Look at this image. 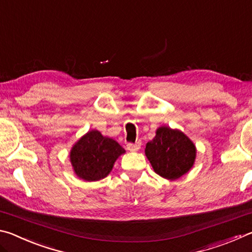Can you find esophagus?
Masks as SVG:
<instances>
[{"label":"esophagus","instance_id":"34e87169","mask_svg":"<svg viewBox=\"0 0 252 252\" xmlns=\"http://www.w3.org/2000/svg\"><path fill=\"white\" fill-rule=\"evenodd\" d=\"M126 148H127V150H130V151H138V150H140V148H141V142L138 141L135 143H127Z\"/></svg>","mask_w":252,"mask_h":252}]
</instances>
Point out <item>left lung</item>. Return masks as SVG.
<instances>
[{
  "instance_id": "8db88e82",
  "label": "left lung",
  "mask_w": 252,
  "mask_h": 252,
  "mask_svg": "<svg viewBox=\"0 0 252 252\" xmlns=\"http://www.w3.org/2000/svg\"><path fill=\"white\" fill-rule=\"evenodd\" d=\"M144 153L153 170L168 180H177L192 169L197 148L182 131L162 126L146 144Z\"/></svg>"
}]
</instances>
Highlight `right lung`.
<instances>
[{"mask_svg": "<svg viewBox=\"0 0 252 252\" xmlns=\"http://www.w3.org/2000/svg\"><path fill=\"white\" fill-rule=\"evenodd\" d=\"M126 150L116 140L91 130L76 141L70 151V162L81 180L99 181L109 176L118 158Z\"/></svg>", "mask_w": 252, "mask_h": 252, "instance_id": "right-lung-1", "label": "right lung"}]
</instances>
